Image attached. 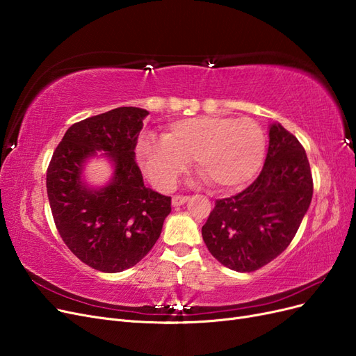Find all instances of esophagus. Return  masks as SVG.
Masks as SVG:
<instances>
[{"mask_svg":"<svg viewBox=\"0 0 356 356\" xmlns=\"http://www.w3.org/2000/svg\"><path fill=\"white\" fill-rule=\"evenodd\" d=\"M188 199H190L188 196H181V195H177V196L172 197V204H174V207H181V204H184Z\"/></svg>","mask_w":356,"mask_h":356,"instance_id":"obj_1","label":"esophagus"}]
</instances>
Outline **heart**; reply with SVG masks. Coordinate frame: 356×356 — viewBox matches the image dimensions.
Instances as JSON below:
<instances>
[{
  "instance_id": "heart-1",
  "label": "heart",
  "mask_w": 356,
  "mask_h": 356,
  "mask_svg": "<svg viewBox=\"0 0 356 356\" xmlns=\"http://www.w3.org/2000/svg\"><path fill=\"white\" fill-rule=\"evenodd\" d=\"M266 136L252 118L200 115L172 122L161 138L144 136L139 161L159 188L169 190L195 161L199 174L220 190L245 187L260 170Z\"/></svg>"
}]
</instances>
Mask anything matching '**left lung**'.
I'll return each mask as SVG.
<instances>
[{
  "label": "left lung",
  "instance_id": "obj_1",
  "mask_svg": "<svg viewBox=\"0 0 356 356\" xmlns=\"http://www.w3.org/2000/svg\"><path fill=\"white\" fill-rule=\"evenodd\" d=\"M312 195L305 148L281 123H272L260 175L239 195L215 202L202 227L203 241L222 266L242 273L258 270L294 239Z\"/></svg>",
  "mask_w": 356,
  "mask_h": 356
}]
</instances>
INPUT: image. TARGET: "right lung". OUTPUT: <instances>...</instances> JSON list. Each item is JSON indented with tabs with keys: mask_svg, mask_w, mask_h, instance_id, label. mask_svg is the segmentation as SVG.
I'll list each match as a JSON object with an SVG mask.
<instances>
[{
	"mask_svg": "<svg viewBox=\"0 0 356 356\" xmlns=\"http://www.w3.org/2000/svg\"><path fill=\"white\" fill-rule=\"evenodd\" d=\"M147 110L118 106L72 124L47 169V196L62 241L96 270L117 273L152 251L170 212V197L144 186L135 147ZM102 151L113 166L105 186L82 178L87 160Z\"/></svg>",
	"mask_w": 356,
	"mask_h": 356,
	"instance_id": "add662e5",
	"label": "right lung"
}]
</instances>
